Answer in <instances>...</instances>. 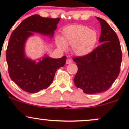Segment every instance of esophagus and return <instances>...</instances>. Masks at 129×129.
I'll list each match as a JSON object with an SVG mask.
<instances>
[{"instance_id":"1","label":"esophagus","mask_w":129,"mask_h":129,"mask_svg":"<svg viewBox=\"0 0 129 129\" xmlns=\"http://www.w3.org/2000/svg\"><path fill=\"white\" fill-rule=\"evenodd\" d=\"M72 62V60L70 59H67L66 61V63L67 64H69V63H71Z\"/></svg>"}]
</instances>
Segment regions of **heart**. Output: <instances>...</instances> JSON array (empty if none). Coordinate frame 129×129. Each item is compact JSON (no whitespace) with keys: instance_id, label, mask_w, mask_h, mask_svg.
Segmentation results:
<instances>
[{"instance_id":"heart-1","label":"heart","mask_w":129,"mask_h":129,"mask_svg":"<svg viewBox=\"0 0 129 129\" xmlns=\"http://www.w3.org/2000/svg\"><path fill=\"white\" fill-rule=\"evenodd\" d=\"M98 40V33L82 25H74L67 27L63 33V38H57L56 42L61 50L66 46L72 47L73 53L78 56H85L95 48Z\"/></svg>"}]
</instances>
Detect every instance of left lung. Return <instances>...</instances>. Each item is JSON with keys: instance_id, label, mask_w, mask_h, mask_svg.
Returning <instances> with one entry per match:
<instances>
[{"instance_id": "obj_1", "label": "left lung", "mask_w": 129, "mask_h": 129, "mask_svg": "<svg viewBox=\"0 0 129 129\" xmlns=\"http://www.w3.org/2000/svg\"><path fill=\"white\" fill-rule=\"evenodd\" d=\"M100 22L101 45L90 54L76 57L73 60L78 70L74 78L78 88L87 94L104 92L109 89L118 78L122 61V52L116 33L104 20Z\"/></svg>"}]
</instances>
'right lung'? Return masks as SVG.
<instances>
[{
  "mask_svg": "<svg viewBox=\"0 0 129 129\" xmlns=\"http://www.w3.org/2000/svg\"><path fill=\"white\" fill-rule=\"evenodd\" d=\"M59 20L35 14L24 19L11 33L6 53L9 75L24 91L37 93L47 88L52 83L56 70L66 63V56L59 59L45 56L36 62L25 53V42L33 32L53 38Z\"/></svg>",
  "mask_w": 129,
  "mask_h": 129,
  "instance_id": "obj_1",
  "label": "right lung"
}]
</instances>
